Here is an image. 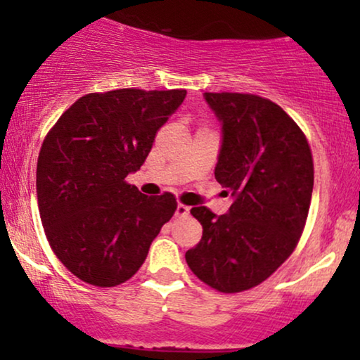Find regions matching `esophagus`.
<instances>
[{"label":"esophagus","mask_w":360,"mask_h":360,"mask_svg":"<svg viewBox=\"0 0 360 360\" xmlns=\"http://www.w3.org/2000/svg\"><path fill=\"white\" fill-rule=\"evenodd\" d=\"M188 213H189V206H186L183 203H177V208H176L177 217H186Z\"/></svg>","instance_id":"34e87169"}]
</instances>
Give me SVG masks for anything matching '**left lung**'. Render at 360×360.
<instances>
[{"mask_svg": "<svg viewBox=\"0 0 360 360\" xmlns=\"http://www.w3.org/2000/svg\"><path fill=\"white\" fill-rule=\"evenodd\" d=\"M223 127L214 177L235 198L230 213L191 208L203 226L186 252L198 279L232 295L259 286L298 245L313 193V155L307 135L267 98L205 93Z\"/></svg>", "mask_w": 360, "mask_h": 360, "instance_id": "1", "label": "left lung"}]
</instances>
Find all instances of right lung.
Listing matches in <instances>:
<instances>
[{"label":"right lung","mask_w":360,"mask_h":360,"mask_svg":"<svg viewBox=\"0 0 360 360\" xmlns=\"http://www.w3.org/2000/svg\"><path fill=\"white\" fill-rule=\"evenodd\" d=\"M186 89H115L72 103L45 135L37 200L45 237L76 278L98 288L125 283L177 208L176 196H146L125 177L146 162L159 128Z\"/></svg>","instance_id":"obj_1"}]
</instances>
